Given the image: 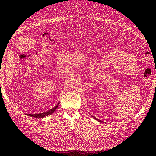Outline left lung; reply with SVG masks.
Here are the masks:
<instances>
[{
    "label": "left lung",
    "mask_w": 156,
    "mask_h": 156,
    "mask_svg": "<svg viewBox=\"0 0 156 156\" xmlns=\"http://www.w3.org/2000/svg\"><path fill=\"white\" fill-rule=\"evenodd\" d=\"M93 118H94V119H95V120H98V122H102V121H101V120H98V119H97V118H95V117H94V116H93Z\"/></svg>",
    "instance_id": "obj_1"
}]
</instances>
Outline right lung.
<instances>
[{
  "label": "right lung",
  "instance_id": "right-lung-1",
  "mask_svg": "<svg viewBox=\"0 0 156 156\" xmlns=\"http://www.w3.org/2000/svg\"><path fill=\"white\" fill-rule=\"evenodd\" d=\"M59 104V102H58V105H57L54 108L50 109L49 111H48L47 112H43V113H40V114H32H32H27V115L31 116V117H34V118H39V119H41V118L48 116V115L52 114L55 111L57 108H58Z\"/></svg>",
  "mask_w": 156,
  "mask_h": 156
}]
</instances>
